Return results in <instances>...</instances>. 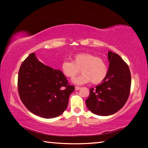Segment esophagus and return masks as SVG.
<instances>
[{"label":"esophagus","mask_w":148,"mask_h":148,"mask_svg":"<svg viewBox=\"0 0 148 148\" xmlns=\"http://www.w3.org/2000/svg\"><path fill=\"white\" fill-rule=\"evenodd\" d=\"M80 88H81V87H77V86H76V87H75V90H76V91H78V90H79V89H80Z\"/></svg>","instance_id":"esophagus-1"}]
</instances>
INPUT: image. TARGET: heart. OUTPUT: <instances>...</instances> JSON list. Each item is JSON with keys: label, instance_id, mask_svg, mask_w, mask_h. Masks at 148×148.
<instances>
[{"label": "heart", "instance_id": "heart-1", "mask_svg": "<svg viewBox=\"0 0 148 148\" xmlns=\"http://www.w3.org/2000/svg\"><path fill=\"white\" fill-rule=\"evenodd\" d=\"M61 69L65 76L73 78L80 71L82 74L72 80L74 84L82 85L91 82L94 84L101 83L106 78L108 68L106 61L94 55L81 53L72 57V61H64Z\"/></svg>", "mask_w": 148, "mask_h": 148}]
</instances>
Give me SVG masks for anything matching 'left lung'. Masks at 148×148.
I'll return each mask as SVG.
<instances>
[{"label":"left lung","instance_id":"8db88e82","mask_svg":"<svg viewBox=\"0 0 148 148\" xmlns=\"http://www.w3.org/2000/svg\"><path fill=\"white\" fill-rule=\"evenodd\" d=\"M108 72L101 84L90 89L86 106L98 116H110L121 108L129 98L131 84L130 70L119 55L108 51Z\"/></svg>","mask_w":148,"mask_h":148}]
</instances>
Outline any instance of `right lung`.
<instances>
[{
	"label": "right lung",
	"instance_id": "1",
	"mask_svg": "<svg viewBox=\"0 0 148 148\" xmlns=\"http://www.w3.org/2000/svg\"><path fill=\"white\" fill-rule=\"evenodd\" d=\"M18 92L30 112L44 118H53L66 109L74 91L59 70L40 62L32 53L22 62L18 74Z\"/></svg>",
	"mask_w": 148,
	"mask_h": 148
}]
</instances>
